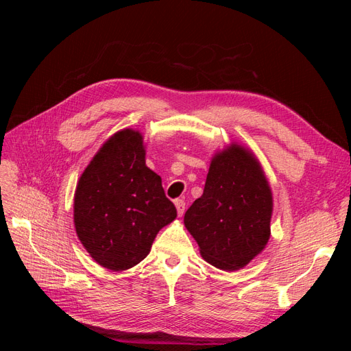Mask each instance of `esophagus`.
Listing matches in <instances>:
<instances>
[{"instance_id": "1", "label": "esophagus", "mask_w": 351, "mask_h": 351, "mask_svg": "<svg viewBox=\"0 0 351 351\" xmlns=\"http://www.w3.org/2000/svg\"><path fill=\"white\" fill-rule=\"evenodd\" d=\"M174 205H176V208H177V214H178V217H182V215L184 214L186 202H184L183 199H177V200L174 202Z\"/></svg>"}]
</instances>
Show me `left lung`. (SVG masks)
Returning a JSON list of instances; mask_svg holds the SVG:
<instances>
[{"mask_svg":"<svg viewBox=\"0 0 351 351\" xmlns=\"http://www.w3.org/2000/svg\"><path fill=\"white\" fill-rule=\"evenodd\" d=\"M272 190L259 159L231 142L210 159L204 195L184 214L200 256L237 271L258 256L271 236Z\"/></svg>","mask_w":351,"mask_h":351,"instance_id":"obj_1","label":"left lung"}]
</instances>
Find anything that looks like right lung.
<instances>
[{
    "label": "right lung",
    "mask_w": 351,
    "mask_h": 351,
    "mask_svg": "<svg viewBox=\"0 0 351 351\" xmlns=\"http://www.w3.org/2000/svg\"><path fill=\"white\" fill-rule=\"evenodd\" d=\"M145 156L139 130L114 133L84 168L74 192L76 234L92 259L110 271L142 262L159 230L177 217Z\"/></svg>",
    "instance_id": "add662e5"
}]
</instances>
